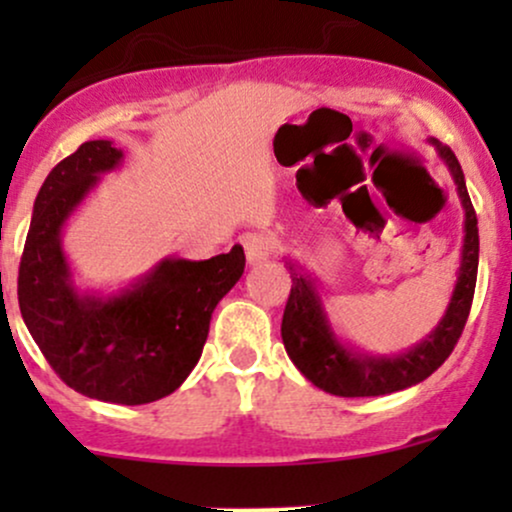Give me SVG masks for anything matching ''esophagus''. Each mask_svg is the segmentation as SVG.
Instances as JSON below:
<instances>
[{"label":"esophagus","mask_w":512,"mask_h":512,"mask_svg":"<svg viewBox=\"0 0 512 512\" xmlns=\"http://www.w3.org/2000/svg\"><path fill=\"white\" fill-rule=\"evenodd\" d=\"M243 248H245V257H248L250 264L264 262L274 255L276 240L267 233H250V236L243 238Z\"/></svg>","instance_id":"34e87169"}]
</instances>
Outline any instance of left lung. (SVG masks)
<instances>
[{"label": "left lung", "instance_id": "1", "mask_svg": "<svg viewBox=\"0 0 512 512\" xmlns=\"http://www.w3.org/2000/svg\"><path fill=\"white\" fill-rule=\"evenodd\" d=\"M440 158L448 166L452 180L457 185V195L464 207V245L460 272L452 298L443 320L421 344L397 356H370L349 349L332 332L315 279L301 272V267L286 262L291 269V293L286 301L284 320H281V339L286 354L305 378L320 390L339 397H378L390 392L407 390V387L426 380L433 370L445 363L452 354L457 339L464 330V322L472 308L474 286H477L479 269V228L477 211L472 207L460 161L452 154L450 146L436 142Z\"/></svg>", "mask_w": 512, "mask_h": 512}]
</instances>
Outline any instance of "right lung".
Segmentation results:
<instances>
[{
    "instance_id": "obj_1",
    "label": "right lung",
    "mask_w": 512,
    "mask_h": 512,
    "mask_svg": "<svg viewBox=\"0 0 512 512\" xmlns=\"http://www.w3.org/2000/svg\"><path fill=\"white\" fill-rule=\"evenodd\" d=\"M113 142H84L57 163L33 204L19 267L28 332L72 390L113 404L170 395L197 366L216 303L243 276L245 252L192 262L168 257L115 296L79 293L62 252V226L103 173L120 166Z\"/></svg>"
}]
</instances>
